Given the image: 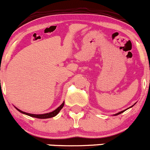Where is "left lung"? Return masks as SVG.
Segmentation results:
<instances>
[{
    "instance_id": "left-lung-1",
    "label": "left lung",
    "mask_w": 150,
    "mask_h": 150,
    "mask_svg": "<svg viewBox=\"0 0 150 150\" xmlns=\"http://www.w3.org/2000/svg\"><path fill=\"white\" fill-rule=\"evenodd\" d=\"M136 103H134V105H132V106H131V107H129V108H132V107H133V106H134V105H135V104H136ZM129 108H127V109L124 110H122V111H121V112H118V113H115V114H114V115H119V114H121V113H122V112H124V111H126V110H128V109H129Z\"/></svg>"
}]
</instances>
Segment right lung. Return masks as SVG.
<instances>
[{"instance_id": "add662e5", "label": "right lung", "mask_w": 150, "mask_h": 150, "mask_svg": "<svg viewBox=\"0 0 150 150\" xmlns=\"http://www.w3.org/2000/svg\"><path fill=\"white\" fill-rule=\"evenodd\" d=\"M64 102L62 103V104L61 105L59 106L58 108H57L55 110L52 111V112H47V113H44V114H32V113H28V112H24V111L18 109L17 108L15 107V108L18 111H19L20 112H21V113L24 114V115H29V116H31V117H33V118H41V119H46V118H52V117L55 116L56 115H58V112L61 111V110L63 108V107H64Z\"/></svg>"}]
</instances>
